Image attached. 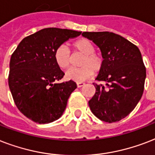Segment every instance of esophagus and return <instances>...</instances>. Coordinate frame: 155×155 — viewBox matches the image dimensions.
<instances>
[{
    "label": "esophagus",
    "instance_id": "esophagus-1",
    "mask_svg": "<svg viewBox=\"0 0 155 155\" xmlns=\"http://www.w3.org/2000/svg\"><path fill=\"white\" fill-rule=\"evenodd\" d=\"M84 85H85L84 82H77V86H78V87H81V86H83Z\"/></svg>",
    "mask_w": 155,
    "mask_h": 155
}]
</instances>
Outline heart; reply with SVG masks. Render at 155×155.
<instances>
[{
    "instance_id": "b5f03b06",
    "label": "heart",
    "mask_w": 155,
    "mask_h": 155,
    "mask_svg": "<svg viewBox=\"0 0 155 155\" xmlns=\"http://www.w3.org/2000/svg\"><path fill=\"white\" fill-rule=\"evenodd\" d=\"M74 51L82 55L79 61L78 69H70L65 73L67 80L81 82L87 80L94 75V73H99L104 67V58L95 53V47L89 39H80L72 44ZM54 61L56 65L61 69L69 68L71 64V56L66 46L61 45L54 51Z\"/></svg>"
}]
</instances>
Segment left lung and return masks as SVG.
<instances>
[{
  "instance_id": "obj_1",
  "label": "left lung",
  "mask_w": 155,
  "mask_h": 155,
  "mask_svg": "<svg viewBox=\"0 0 155 155\" xmlns=\"http://www.w3.org/2000/svg\"><path fill=\"white\" fill-rule=\"evenodd\" d=\"M82 36L99 47L104 67L94 83L96 91L89 101L92 113L105 122L113 123L126 117L140 101L146 77L138 48L112 32H83Z\"/></svg>"
}]
</instances>
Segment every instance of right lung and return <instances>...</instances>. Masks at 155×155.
<instances>
[{
  "instance_id": "obj_1",
  "label": "right lung",
  "mask_w": 155,
  "mask_h": 155,
  "mask_svg": "<svg viewBox=\"0 0 155 155\" xmlns=\"http://www.w3.org/2000/svg\"><path fill=\"white\" fill-rule=\"evenodd\" d=\"M81 34L68 29H43L24 38L12 54L9 89L17 107L30 120L48 124L62 116L77 84L71 80L56 82L64 74L54 61V51Z\"/></svg>"
}]
</instances>
